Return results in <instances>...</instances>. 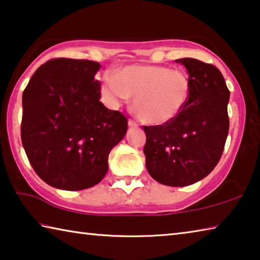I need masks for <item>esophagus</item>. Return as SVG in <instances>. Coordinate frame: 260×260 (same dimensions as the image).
I'll return each instance as SVG.
<instances>
[{"label":"esophagus","mask_w":260,"mask_h":260,"mask_svg":"<svg viewBox=\"0 0 260 260\" xmlns=\"http://www.w3.org/2000/svg\"><path fill=\"white\" fill-rule=\"evenodd\" d=\"M138 125H139V124H138V122H136L134 119H129V120H128V126H129V127H136Z\"/></svg>","instance_id":"1"}]
</instances>
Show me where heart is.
Segmentation results:
<instances>
[{
	"label": "heart",
	"mask_w": 260,
	"mask_h": 260,
	"mask_svg": "<svg viewBox=\"0 0 260 260\" xmlns=\"http://www.w3.org/2000/svg\"><path fill=\"white\" fill-rule=\"evenodd\" d=\"M102 95L110 107H119L135 96L140 119L162 125L175 119L190 96L191 81L182 70L161 65H131L119 73L105 72Z\"/></svg>",
	"instance_id": "b5f03b06"
}]
</instances>
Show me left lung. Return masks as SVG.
Wrapping results in <instances>:
<instances>
[{
  "label": "left lung",
  "mask_w": 260,
  "mask_h": 260,
  "mask_svg": "<svg viewBox=\"0 0 260 260\" xmlns=\"http://www.w3.org/2000/svg\"><path fill=\"white\" fill-rule=\"evenodd\" d=\"M177 61L189 73L190 96L175 119L143 126V152L148 172L157 182L183 187L205 178L220 160L230 129V90L214 65L195 58Z\"/></svg>",
  "instance_id": "8db88e82"
}]
</instances>
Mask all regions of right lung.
<instances>
[{
  "mask_svg": "<svg viewBox=\"0 0 260 260\" xmlns=\"http://www.w3.org/2000/svg\"><path fill=\"white\" fill-rule=\"evenodd\" d=\"M98 61L52 58L23 93L20 135L39 177L64 190L98 184L108 172L111 149L124 138L127 118L101 102Z\"/></svg>",
  "mask_w": 260,
  "mask_h": 260,
  "instance_id": "add662e5",
  "label": "right lung"
}]
</instances>
